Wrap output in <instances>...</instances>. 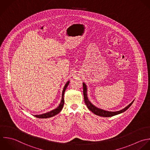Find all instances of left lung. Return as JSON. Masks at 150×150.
I'll use <instances>...</instances> for the list:
<instances>
[{"mask_svg": "<svg viewBox=\"0 0 150 150\" xmlns=\"http://www.w3.org/2000/svg\"><path fill=\"white\" fill-rule=\"evenodd\" d=\"M83 96H84V101H85V103L86 105L87 106L88 108L92 112H93L96 115H98V116H99L111 117V116H115L116 115L125 112L126 110H127L130 108V106L132 105L133 102H134V100H133L127 107H126L123 109H122L121 110H119V111H117V112H109V111L104 110H102V109H99V108H96V106H95L93 105H92L90 102V101L88 99V96H87V88H86V85L84 83H83Z\"/></svg>", "mask_w": 150, "mask_h": 150, "instance_id": "1", "label": "left lung"}]
</instances>
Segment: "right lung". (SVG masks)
Returning <instances> with one entry per match:
<instances>
[{
    "label": "right lung",
    "instance_id": "add662e5",
    "mask_svg": "<svg viewBox=\"0 0 150 150\" xmlns=\"http://www.w3.org/2000/svg\"><path fill=\"white\" fill-rule=\"evenodd\" d=\"M69 81L68 82H67V83L65 84L64 88V89H63V91H62V99H61V102L59 104V105L58 106V107L53 110H51V112H49L48 113H44V114H42V115H34V116L37 117V118H41V119H45V118H49V117H52V116H54L55 115L58 114L61 111V110L63 108V106H64V93H65V91L69 84Z\"/></svg>",
    "mask_w": 150,
    "mask_h": 150
}]
</instances>
